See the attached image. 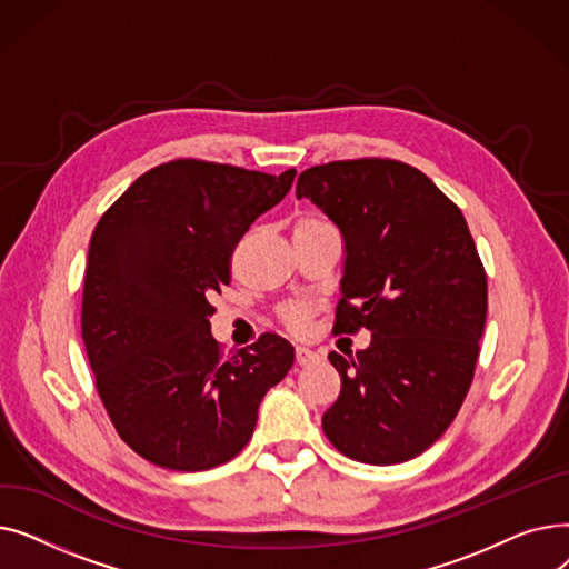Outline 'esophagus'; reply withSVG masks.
Wrapping results in <instances>:
<instances>
[{"label":"esophagus","mask_w":569,"mask_h":569,"mask_svg":"<svg viewBox=\"0 0 569 569\" xmlns=\"http://www.w3.org/2000/svg\"><path fill=\"white\" fill-rule=\"evenodd\" d=\"M295 357H297V365L307 367V365H313V362L320 360V352L313 350V348H309V346H297V348H295Z\"/></svg>","instance_id":"34e87169"}]
</instances>
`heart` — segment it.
<instances>
[{
    "mask_svg": "<svg viewBox=\"0 0 569 569\" xmlns=\"http://www.w3.org/2000/svg\"><path fill=\"white\" fill-rule=\"evenodd\" d=\"M313 221H318V219H302L300 223H313ZM283 322L295 332L307 330V325H309V307L300 305V302L286 307L283 309Z\"/></svg>",
    "mask_w": 569,
    "mask_h": 569,
    "instance_id": "b5f03b06",
    "label": "heart"
}]
</instances>
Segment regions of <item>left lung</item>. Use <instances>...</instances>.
<instances>
[{
	"label": "left lung",
	"mask_w": 569,
	"mask_h": 569,
	"mask_svg": "<svg viewBox=\"0 0 569 569\" xmlns=\"http://www.w3.org/2000/svg\"><path fill=\"white\" fill-rule=\"evenodd\" d=\"M343 234L337 332L371 343L330 352L341 392L322 431L355 461L415 459L447 431L475 376L487 274L461 209L417 168L392 159L313 166L297 179Z\"/></svg>",
	"instance_id": "obj_1"
}]
</instances>
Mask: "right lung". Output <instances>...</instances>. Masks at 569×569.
Listing matches in <instances>:
<instances>
[{"label":"right lung","instance_id":"obj_1","mask_svg":"<svg viewBox=\"0 0 569 569\" xmlns=\"http://www.w3.org/2000/svg\"><path fill=\"white\" fill-rule=\"evenodd\" d=\"M295 174L168 161L140 174L89 239L80 320L89 367L119 438L154 466L196 472L237 457L262 397L295 362L272 332L223 355L207 300L230 283L237 242Z\"/></svg>","mask_w":569,"mask_h":569}]
</instances>
